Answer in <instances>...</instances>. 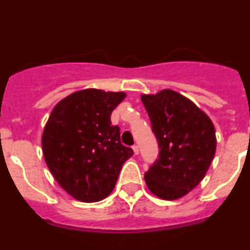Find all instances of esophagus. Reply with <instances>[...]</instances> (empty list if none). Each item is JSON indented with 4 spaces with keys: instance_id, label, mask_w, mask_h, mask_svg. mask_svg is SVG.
<instances>
[{
    "instance_id": "34e87169",
    "label": "esophagus",
    "mask_w": 250,
    "mask_h": 250,
    "mask_svg": "<svg viewBox=\"0 0 250 250\" xmlns=\"http://www.w3.org/2000/svg\"><path fill=\"white\" fill-rule=\"evenodd\" d=\"M132 149H133V153H135L136 155H137L138 153H140V148H138V146H137V145H135V146H133V147H132Z\"/></svg>"
}]
</instances>
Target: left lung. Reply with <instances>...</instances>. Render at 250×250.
<instances>
[{
    "label": "left lung",
    "instance_id": "obj_1",
    "mask_svg": "<svg viewBox=\"0 0 250 250\" xmlns=\"http://www.w3.org/2000/svg\"><path fill=\"white\" fill-rule=\"evenodd\" d=\"M159 155L145 174L148 189L158 198L175 201L186 196L204 179L216 150L210 118L191 100L167 88L141 96Z\"/></svg>",
    "mask_w": 250,
    "mask_h": 250
}]
</instances>
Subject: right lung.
<instances>
[{"instance_id": "obj_1", "label": "right lung", "mask_w": 250, "mask_h": 250, "mask_svg": "<svg viewBox=\"0 0 250 250\" xmlns=\"http://www.w3.org/2000/svg\"><path fill=\"white\" fill-rule=\"evenodd\" d=\"M125 92L76 91L59 101L42 133L44 162L59 186L76 201L95 203L114 189L133 150L120 142L110 114Z\"/></svg>"}]
</instances>
